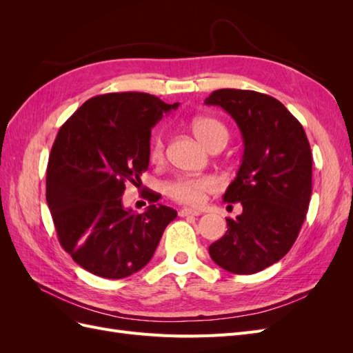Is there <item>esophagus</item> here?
Segmentation results:
<instances>
[{"label":"esophagus","mask_w":353,"mask_h":353,"mask_svg":"<svg viewBox=\"0 0 353 353\" xmlns=\"http://www.w3.org/2000/svg\"><path fill=\"white\" fill-rule=\"evenodd\" d=\"M178 215L179 216H199L200 215V212L199 210H194V209H190V208H184V209H181L179 212H178Z\"/></svg>","instance_id":"esophagus-1"}]
</instances>
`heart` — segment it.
Masks as SVG:
<instances>
[{"label":"heart","instance_id":"heart-1","mask_svg":"<svg viewBox=\"0 0 353 353\" xmlns=\"http://www.w3.org/2000/svg\"><path fill=\"white\" fill-rule=\"evenodd\" d=\"M191 130H193L197 140L208 147L209 150L212 147L218 144H225L228 140V131L219 121L213 119L209 116H199L194 117L191 122ZM165 153V144L162 134H156L150 143V159L153 162H160L163 159ZM218 190V181L209 176H181L172 181L166 188L169 197L179 203H185L191 206H200L205 203L208 194L213 193Z\"/></svg>","mask_w":353,"mask_h":353}]
</instances>
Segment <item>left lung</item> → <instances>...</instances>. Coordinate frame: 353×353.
<instances>
[{
  "label": "left lung",
  "mask_w": 353,
  "mask_h": 353,
  "mask_svg": "<svg viewBox=\"0 0 353 353\" xmlns=\"http://www.w3.org/2000/svg\"><path fill=\"white\" fill-rule=\"evenodd\" d=\"M225 110L243 137L237 176L223 201L243 213L209 245L212 261L232 274H254L279 262L294 244L312 194V153L303 126L284 104L256 91L223 88L205 100Z\"/></svg>",
  "instance_id": "8db88e82"
}]
</instances>
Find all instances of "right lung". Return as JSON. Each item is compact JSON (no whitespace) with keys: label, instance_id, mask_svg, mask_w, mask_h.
Here are the masks:
<instances>
[{"label":"right lung","instance_id":"right-lung-1","mask_svg":"<svg viewBox=\"0 0 353 353\" xmlns=\"http://www.w3.org/2000/svg\"><path fill=\"white\" fill-rule=\"evenodd\" d=\"M176 108L145 92H110L85 101L60 128L47 203L61 248L88 272L117 280L140 271L176 218L152 190L143 213L122 203L125 184L140 185L148 168L152 128Z\"/></svg>","mask_w":353,"mask_h":353}]
</instances>
